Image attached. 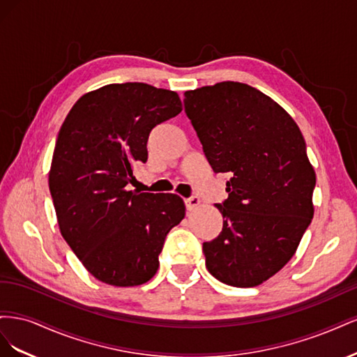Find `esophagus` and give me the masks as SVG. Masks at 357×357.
Returning <instances> with one entry per match:
<instances>
[{
  "mask_svg": "<svg viewBox=\"0 0 357 357\" xmlns=\"http://www.w3.org/2000/svg\"><path fill=\"white\" fill-rule=\"evenodd\" d=\"M199 202H201V199H199V197H197V195H192V197H189V198L185 199V204H186V208H188V210H193L195 207H198Z\"/></svg>",
  "mask_w": 357,
  "mask_h": 357,
  "instance_id": "34e87169",
  "label": "esophagus"
}]
</instances>
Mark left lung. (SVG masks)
<instances>
[{"label": "left lung", "instance_id": "obj_1", "mask_svg": "<svg viewBox=\"0 0 357 357\" xmlns=\"http://www.w3.org/2000/svg\"><path fill=\"white\" fill-rule=\"evenodd\" d=\"M185 112L213 169L231 174L205 265L225 284H261L295 255L314 214L305 139L274 100L238 82L185 92Z\"/></svg>", "mask_w": 357, "mask_h": 357}]
</instances>
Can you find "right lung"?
<instances>
[{"label": "right lung", "mask_w": 357, "mask_h": 357, "mask_svg": "<svg viewBox=\"0 0 357 357\" xmlns=\"http://www.w3.org/2000/svg\"><path fill=\"white\" fill-rule=\"evenodd\" d=\"M181 110L176 92L114 83L84 93L59 129L49 174L59 229L102 283L149 282L167 234L185 218L174 193L126 189L134 164L147 160L150 131Z\"/></svg>", "instance_id": "obj_1"}]
</instances>
